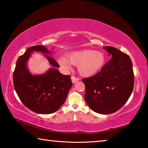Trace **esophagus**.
Segmentation results:
<instances>
[{
	"mask_svg": "<svg viewBox=\"0 0 148 148\" xmlns=\"http://www.w3.org/2000/svg\"><path fill=\"white\" fill-rule=\"evenodd\" d=\"M79 78L78 77H76L75 76H72V77H71V80H72V82L73 84H75L76 83V82H77V81H79Z\"/></svg>",
	"mask_w": 148,
	"mask_h": 148,
	"instance_id": "esophagus-1",
	"label": "esophagus"
}]
</instances>
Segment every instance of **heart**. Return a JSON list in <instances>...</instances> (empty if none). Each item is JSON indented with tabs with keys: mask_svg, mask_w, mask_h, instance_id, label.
I'll return each mask as SVG.
<instances>
[{
	"mask_svg": "<svg viewBox=\"0 0 148 148\" xmlns=\"http://www.w3.org/2000/svg\"><path fill=\"white\" fill-rule=\"evenodd\" d=\"M58 62L65 69H69L71 64L77 66L80 75L84 77L93 76L100 71L105 63V56L101 51L92 49H82L73 51L58 59Z\"/></svg>",
	"mask_w": 148,
	"mask_h": 148,
	"instance_id": "heart-1",
	"label": "heart"
}]
</instances>
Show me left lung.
Returning <instances> with one entry per match:
<instances>
[{
  "label": "left lung",
  "instance_id": "obj_1",
  "mask_svg": "<svg viewBox=\"0 0 148 148\" xmlns=\"http://www.w3.org/2000/svg\"><path fill=\"white\" fill-rule=\"evenodd\" d=\"M104 48L112 59L93 76L82 79L86 86L84 99L92 110L110 114L119 110L133 90L134 76L129 56L112 46Z\"/></svg>",
  "mask_w": 148,
  "mask_h": 148
}]
</instances>
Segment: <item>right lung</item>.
<instances>
[{
    "mask_svg": "<svg viewBox=\"0 0 148 148\" xmlns=\"http://www.w3.org/2000/svg\"><path fill=\"white\" fill-rule=\"evenodd\" d=\"M33 51L50 54L44 46L30 47L17 60L13 74L14 86L19 99L27 108L38 114H51L59 109L66 101L72 86L71 76L57 70L59 64L46 55L52 68L46 73L32 75L27 67Z\"/></svg>",
    "mask_w": 148,
    "mask_h": 148,
    "instance_id": "1",
    "label": "right lung"
}]
</instances>
